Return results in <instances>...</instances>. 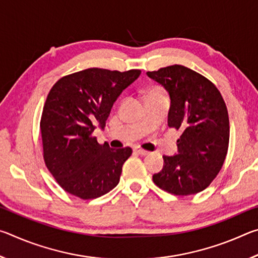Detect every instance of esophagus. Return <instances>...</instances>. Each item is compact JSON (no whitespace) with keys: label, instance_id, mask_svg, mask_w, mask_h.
<instances>
[{"label":"esophagus","instance_id":"34e87169","mask_svg":"<svg viewBox=\"0 0 258 258\" xmlns=\"http://www.w3.org/2000/svg\"><path fill=\"white\" fill-rule=\"evenodd\" d=\"M133 150H134V152H137V154L141 155V156H147L148 154H149V151L143 150V149H141V148H140V147H134Z\"/></svg>","mask_w":258,"mask_h":258}]
</instances>
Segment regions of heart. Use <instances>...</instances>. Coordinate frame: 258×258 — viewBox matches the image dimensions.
Masks as SVG:
<instances>
[{
    "mask_svg": "<svg viewBox=\"0 0 258 258\" xmlns=\"http://www.w3.org/2000/svg\"><path fill=\"white\" fill-rule=\"evenodd\" d=\"M163 91H161L160 89H157V87H152V89H149L147 91V95L148 94H152V93H161Z\"/></svg>",
    "mask_w": 258,
    "mask_h": 258,
    "instance_id": "obj_1",
    "label": "heart"
}]
</instances>
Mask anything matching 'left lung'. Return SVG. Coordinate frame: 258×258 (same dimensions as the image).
<instances>
[{
	"instance_id": "left-lung-1",
	"label": "left lung",
	"mask_w": 258,
	"mask_h": 258,
	"mask_svg": "<svg viewBox=\"0 0 258 258\" xmlns=\"http://www.w3.org/2000/svg\"><path fill=\"white\" fill-rule=\"evenodd\" d=\"M147 75L167 91L168 126L182 132L177 152L163 156V169L152 180L169 194H198L216 177L228 152L230 125L224 100L211 81L181 64Z\"/></svg>"
}]
</instances>
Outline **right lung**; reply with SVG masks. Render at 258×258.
Returning <instances> with one entry per match:
<instances>
[{"mask_svg": "<svg viewBox=\"0 0 258 258\" xmlns=\"http://www.w3.org/2000/svg\"><path fill=\"white\" fill-rule=\"evenodd\" d=\"M140 74L89 68L60 78L51 89L41 119L43 151L47 169L68 194L93 199L119 183L132 149L99 145L93 132L95 125L104 128L112 104Z\"/></svg>", "mask_w": 258, "mask_h": 258, "instance_id": "add662e5", "label": "right lung"}]
</instances>
